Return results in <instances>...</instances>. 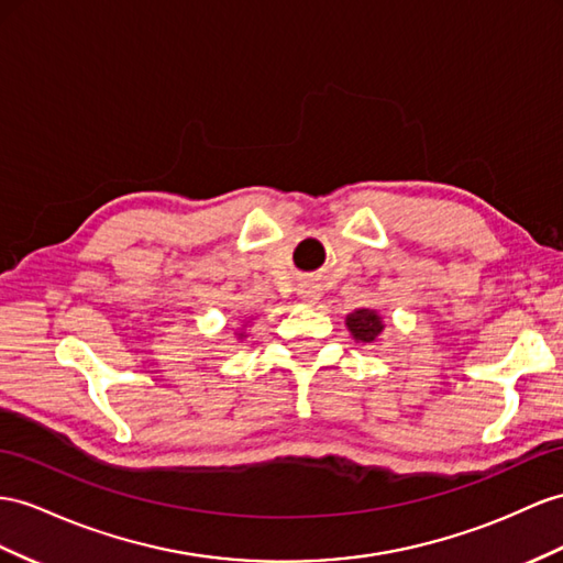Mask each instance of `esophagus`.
<instances>
[{
  "mask_svg": "<svg viewBox=\"0 0 563 563\" xmlns=\"http://www.w3.org/2000/svg\"><path fill=\"white\" fill-rule=\"evenodd\" d=\"M321 285L319 283H313V280H305V283H299V287H297V297L305 301V305H316V301L321 299Z\"/></svg>",
  "mask_w": 563,
  "mask_h": 563,
  "instance_id": "obj_1",
  "label": "esophagus"
}]
</instances>
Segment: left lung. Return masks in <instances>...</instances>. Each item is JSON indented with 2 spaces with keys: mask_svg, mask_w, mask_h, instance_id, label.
<instances>
[{
  "mask_svg": "<svg viewBox=\"0 0 563 563\" xmlns=\"http://www.w3.org/2000/svg\"><path fill=\"white\" fill-rule=\"evenodd\" d=\"M344 325H347L354 342H362V344H378L385 330L383 316L378 313V309H371V307L354 309L352 313H347Z\"/></svg>",
  "mask_w": 563,
  "mask_h": 563,
  "instance_id": "1",
  "label": "left lung"
}]
</instances>
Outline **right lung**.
<instances>
[{"instance_id": "add662e5", "label": "right lung", "mask_w": 563, "mask_h": 563, "mask_svg": "<svg viewBox=\"0 0 563 563\" xmlns=\"http://www.w3.org/2000/svg\"><path fill=\"white\" fill-rule=\"evenodd\" d=\"M235 335H238V340H244V338H247V323H244L242 328H238V330H235Z\"/></svg>"}]
</instances>
